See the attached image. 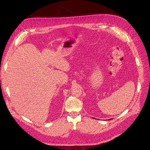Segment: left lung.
Here are the masks:
<instances>
[{"instance_id": "obj_1", "label": "left lung", "mask_w": 150, "mask_h": 150, "mask_svg": "<svg viewBox=\"0 0 150 150\" xmlns=\"http://www.w3.org/2000/svg\"><path fill=\"white\" fill-rule=\"evenodd\" d=\"M110 120H111V119H110Z\"/></svg>"}]
</instances>
